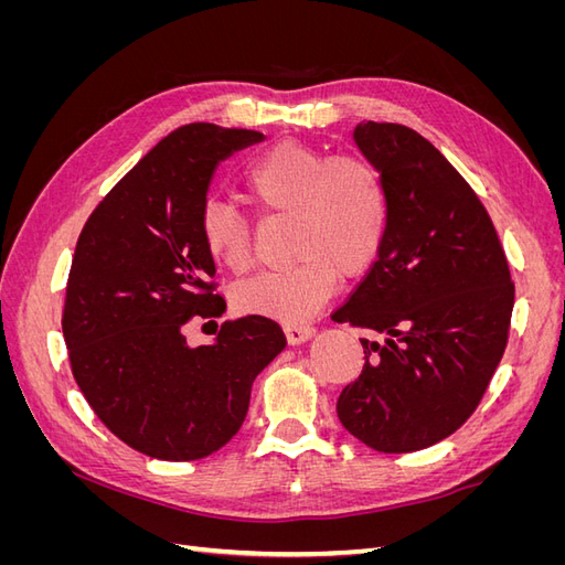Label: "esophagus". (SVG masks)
<instances>
[{"mask_svg": "<svg viewBox=\"0 0 565 565\" xmlns=\"http://www.w3.org/2000/svg\"><path fill=\"white\" fill-rule=\"evenodd\" d=\"M285 337L289 344H303L306 339H311L316 334V330L311 324H285Z\"/></svg>", "mask_w": 565, "mask_h": 565, "instance_id": "esophagus-1", "label": "esophagus"}]
</instances>
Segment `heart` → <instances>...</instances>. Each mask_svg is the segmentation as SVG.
Segmentation results:
<instances>
[{"instance_id":"1","label":"heart","mask_w":565,"mask_h":565,"mask_svg":"<svg viewBox=\"0 0 565 565\" xmlns=\"http://www.w3.org/2000/svg\"><path fill=\"white\" fill-rule=\"evenodd\" d=\"M243 191L264 214H292V266L264 270L235 287L233 303L245 316L285 324L311 318L337 280L365 273L377 259L388 228V195L367 160L339 156L301 141L264 150L243 174ZM200 237L212 259L228 270L249 268V221L224 202H207Z\"/></svg>"}]
</instances>
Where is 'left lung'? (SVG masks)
<instances>
[{
	"label": "left lung",
	"instance_id": "obj_1",
	"mask_svg": "<svg viewBox=\"0 0 565 565\" xmlns=\"http://www.w3.org/2000/svg\"><path fill=\"white\" fill-rule=\"evenodd\" d=\"M353 141L382 174L388 228L377 262L334 311L384 337L337 401L344 429L380 452L448 438L481 403L507 349L514 282L483 202L422 134L361 122Z\"/></svg>",
	"mask_w": 565,
	"mask_h": 565
}]
</instances>
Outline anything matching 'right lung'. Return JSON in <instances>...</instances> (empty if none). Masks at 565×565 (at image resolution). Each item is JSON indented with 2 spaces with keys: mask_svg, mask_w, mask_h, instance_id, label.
Returning <instances> with one entry per match:
<instances>
[{
  "mask_svg": "<svg viewBox=\"0 0 565 565\" xmlns=\"http://www.w3.org/2000/svg\"><path fill=\"white\" fill-rule=\"evenodd\" d=\"M262 131L179 127L139 160L84 224L65 287L63 337L96 417L129 448L202 459L241 429L252 384L287 339L264 316L226 320L188 347L193 318L226 311L200 214L221 160Z\"/></svg>",
  "mask_w": 565,
  "mask_h": 565,
  "instance_id": "right-lung-1",
  "label": "right lung"
}]
</instances>
